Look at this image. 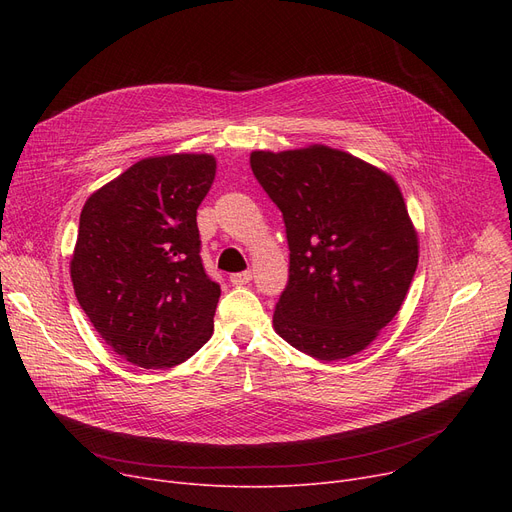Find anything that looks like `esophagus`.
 I'll return each instance as SVG.
<instances>
[{
    "label": "esophagus",
    "instance_id": "esophagus-1",
    "mask_svg": "<svg viewBox=\"0 0 512 512\" xmlns=\"http://www.w3.org/2000/svg\"><path fill=\"white\" fill-rule=\"evenodd\" d=\"M253 280V274L251 272H238V274H232L230 276V282L234 286H242V284H249Z\"/></svg>",
    "mask_w": 512,
    "mask_h": 512
}]
</instances>
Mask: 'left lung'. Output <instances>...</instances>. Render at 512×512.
<instances>
[{
  "instance_id": "1",
  "label": "left lung",
  "mask_w": 512,
  "mask_h": 512,
  "mask_svg": "<svg viewBox=\"0 0 512 512\" xmlns=\"http://www.w3.org/2000/svg\"><path fill=\"white\" fill-rule=\"evenodd\" d=\"M251 170L278 205L290 249L276 332L301 353H361L405 301L419 240L398 184L326 145L253 151Z\"/></svg>"
}]
</instances>
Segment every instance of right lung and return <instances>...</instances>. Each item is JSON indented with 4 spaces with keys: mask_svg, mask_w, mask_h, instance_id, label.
<instances>
[{
    "mask_svg": "<svg viewBox=\"0 0 512 512\" xmlns=\"http://www.w3.org/2000/svg\"><path fill=\"white\" fill-rule=\"evenodd\" d=\"M213 178L207 153L147 157L80 211L74 294L105 344L134 365H180L213 334L220 284L205 274L197 228Z\"/></svg>",
    "mask_w": 512,
    "mask_h": 512,
    "instance_id": "obj_1",
    "label": "right lung"
}]
</instances>
